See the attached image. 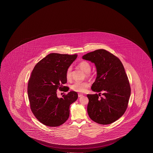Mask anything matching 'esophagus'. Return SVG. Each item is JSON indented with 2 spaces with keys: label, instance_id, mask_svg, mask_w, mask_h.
<instances>
[{
  "label": "esophagus",
  "instance_id": "34e87169",
  "mask_svg": "<svg viewBox=\"0 0 153 153\" xmlns=\"http://www.w3.org/2000/svg\"><path fill=\"white\" fill-rule=\"evenodd\" d=\"M78 97H82V96H83V94H80V93H79V94H78Z\"/></svg>",
  "mask_w": 153,
  "mask_h": 153
}]
</instances>
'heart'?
<instances>
[{
	"instance_id": "obj_1",
	"label": "heart",
	"mask_w": 153,
	"mask_h": 153,
	"mask_svg": "<svg viewBox=\"0 0 153 153\" xmlns=\"http://www.w3.org/2000/svg\"><path fill=\"white\" fill-rule=\"evenodd\" d=\"M78 67L86 73V77H91L92 76V75L90 73L91 65L87 61H81L78 64ZM71 70H72L71 67H69L66 71L65 77L68 80H70L71 79ZM89 86H90V84L87 82H76L72 84L71 86V88L74 91L78 93H84L86 91L87 89L89 88Z\"/></svg>"
}]
</instances>
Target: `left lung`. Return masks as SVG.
Here are the masks:
<instances>
[{
	"label": "left lung",
	"instance_id": "8db88e82",
	"mask_svg": "<svg viewBox=\"0 0 153 153\" xmlns=\"http://www.w3.org/2000/svg\"><path fill=\"white\" fill-rule=\"evenodd\" d=\"M82 58L94 63L97 71L91 89L99 94L87 95L88 116L100 124L113 123L125 113L130 97V85L123 64L115 55L103 49L88 53Z\"/></svg>",
	"mask_w": 153,
	"mask_h": 153
}]
</instances>
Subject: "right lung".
<instances>
[{"instance_id":"1","label":"right lung","mask_w":153,"mask_h":153,"mask_svg":"<svg viewBox=\"0 0 153 153\" xmlns=\"http://www.w3.org/2000/svg\"><path fill=\"white\" fill-rule=\"evenodd\" d=\"M77 56L51 53L36 65L28 81L30 109L44 125L56 127L65 122L69 116V107L78 98L77 93L70 91L58 98L57 90L67 92L69 88L65 73ZM66 88L64 91V88Z\"/></svg>"}]
</instances>
